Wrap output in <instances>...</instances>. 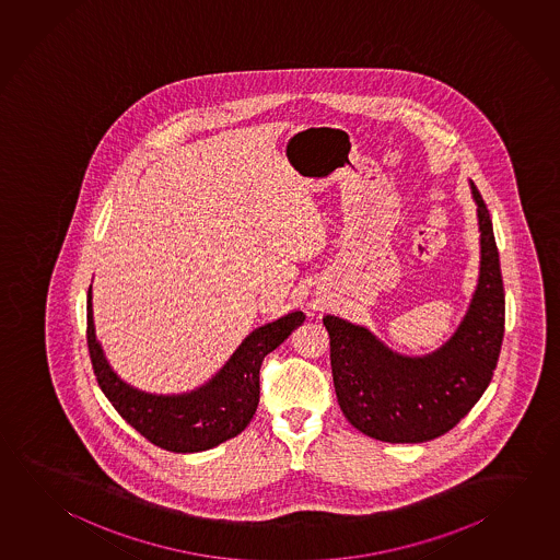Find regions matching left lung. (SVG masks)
I'll return each mask as SVG.
<instances>
[{
    "instance_id": "8db88e82",
    "label": "left lung",
    "mask_w": 560,
    "mask_h": 560,
    "mask_svg": "<svg viewBox=\"0 0 560 560\" xmlns=\"http://www.w3.org/2000/svg\"><path fill=\"white\" fill-rule=\"evenodd\" d=\"M480 224V279L468 314L441 350L405 358L362 326L324 316L343 417L383 442H427L454 429L490 385L505 332V291L490 212L471 183Z\"/></svg>"
}]
</instances>
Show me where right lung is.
<instances>
[{
	"label": "right lung",
	"instance_id": "obj_1",
	"mask_svg": "<svg viewBox=\"0 0 560 560\" xmlns=\"http://www.w3.org/2000/svg\"><path fill=\"white\" fill-rule=\"evenodd\" d=\"M303 323L304 314L296 311L257 328L212 382L188 395L163 397L129 387L109 370L94 336L90 289L86 301V342L100 389L141 436L171 452L208 451L244 431L259 402L264 358Z\"/></svg>",
	"mask_w": 560,
	"mask_h": 560
}]
</instances>
